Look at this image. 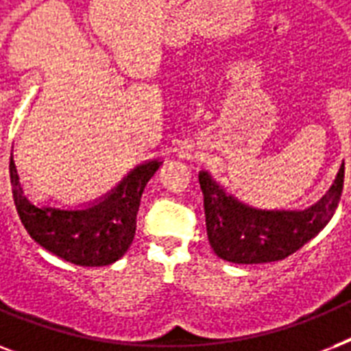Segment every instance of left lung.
<instances>
[{
	"label": "left lung",
	"mask_w": 351,
	"mask_h": 351,
	"mask_svg": "<svg viewBox=\"0 0 351 351\" xmlns=\"http://www.w3.org/2000/svg\"><path fill=\"white\" fill-rule=\"evenodd\" d=\"M206 228L213 251L233 264L282 261L332 220L341 200L344 164L319 202L306 209H258L228 193L208 171L198 173Z\"/></svg>",
	"instance_id": "1"
}]
</instances>
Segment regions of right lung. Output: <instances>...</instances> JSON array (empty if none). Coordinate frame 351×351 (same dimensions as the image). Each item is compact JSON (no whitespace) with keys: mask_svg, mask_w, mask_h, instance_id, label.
Masks as SVG:
<instances>
[{"mask_svg":"<svg viewBox=\"0 0 351 351\" xmlns=\"http://www.w3.org/2000/svg\"><path fill=\"white\" fill-rule=\"evenodd\" d=\"M162 165L149 160L123 176L117 187L80 206L36 204L23 193L10 153V184L21 224L49 253L76 266H109L123 256L136 231L142 193Z\"/></svg>","mask_w":351,"mask_h":351,"instance_id":"add662e5","label":"right lung"}]
</instances>
